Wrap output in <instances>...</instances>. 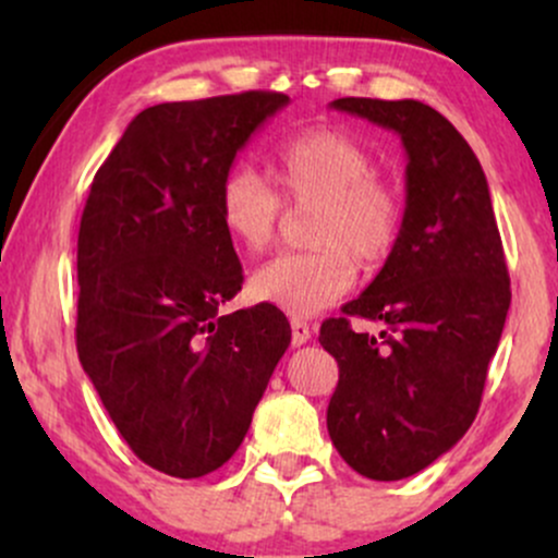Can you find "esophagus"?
Segmentation results:
<instances>
[{
	"instance_id": "1",
	"label": "esophagus",
	"mask_w": 558,
	"mask_h": 558,
	"mask_svg": "<svg viewBox=\"0 0 558 558\" xmlns=\"http://www.w3.org/2000/svg\"><path fill=\"white\" fill-rule=\"evenodd\" d=\"M310 338H312L310 323H306V319H301V317H293L291 319V343L293 345H304L306 341H310Z\"/></svg>"
}]
</instances>
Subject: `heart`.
Masks as SVG:
<instances>
[{"instance_id": "obj_1", "label": "heart", "mask_w": 558, "mask_h": 558, "mask_svg": "<svg viewBox=\"0 0 558 558\" xmlns=\"http://www.w3.org/2000/svg\"><path fill=\"white\" fill-rule=\"evenodd\" d=\"M367 146L336 128L296 133L272 155L270 175L283 202L317 204L312 252L280 254L252 278L254 299L293 317H312L345 296L364 267H380L403 233V196L373 175ZM283 204L262 178L230 170L217 189V217L226 235L248 254L275 241Z\"/></svg>"}]
</instances>
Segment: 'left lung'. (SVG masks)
Returning <instances> with one entry per match:
<instances>
[{
    "label": "left lung",
    "mask_w": 558,
    "mask_h": 558,
    "mask_svg": "<svg viewBox=\"0 0 558 558\" xmlns=\"http://www.w3.org/2000/svg\"><path fill=\"white\" fill-rule=\"evenodd\" d=\"M330 107L399 133L407 149L399 246L319 328L338 362L332 446L351 470L388 483L417 475L470 430L511 304L509 270L485 172L444 114L414 99L343 96ZM351 316L387 330L356 333Z\"/></svg>",
    "instance_id": "8db88e82"
}]
</instances>
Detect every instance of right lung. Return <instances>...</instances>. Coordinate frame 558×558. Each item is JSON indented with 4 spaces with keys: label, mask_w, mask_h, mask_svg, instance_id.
<instances>
[{
    "label": "right lung",
    "mask_w": 558,
    "mask_h": 558,
    "mask_svg": "<svg viewBox=\"0 0 558 558\" xmlns=\"http://www.w3.org/2000/svg\"><path fill=\"white\" fill-rule=\"evenodd\" d=\"M286 105L243 92L146 107L83 207L78 360L131 451L170 477L233 457L291 343L278 306L220 312L243 272L217 217L235 155Z\"/></svg>",
    "instance_id": "add662e5"
}]
</instances>
